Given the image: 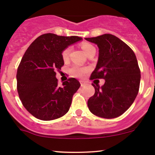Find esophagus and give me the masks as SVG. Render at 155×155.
Returning a JSON list of instances; mask_svg holds the SVG:
<instances>
[{"label": "esophagus", "instance_id": "esophagus-1", "mask_svg": "<svg viewBox=\"0 0 155 155\" xmlns=\"http://www.w3.org/2000/svg\"><path fill=\"white\" fill-rule=\"evenodd\" d=\"M80 84H81V86H82V87L86 85V82H84V81H80Z\"/></svg>", "mask_w": 155, "mask_h": 155}]
</instances>
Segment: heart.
I'll return each instance as SVG.
<instances>
[{"label": "heart", "mask_w": 155, "mask_h": 155, "mask_svg": "<svg viewBox=\"0 0 155 155\" xmlns=\"http://www.w3.org/2000/svg\"><path fill=\"white\" fill-rule=\"evenodd\" d=\"M82 48L83 49V51H85V54H87L91 49L92 48H94L92 45L89 44V43H83L82 45ZM70 48H68L65 50H64V51L62 52V58H63L64 60H66V59L68 58L69 53H70ZM87 71V69L85 68H82V67L79 66V65H74L73 66V68L71 69V72L73 73V76H76V77H82L84 76V75L86 73Z\"/></svg>", "instance_id": "1"}]
</instances>
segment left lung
<instances>
[{"mask_svg":"<svg viewBox=\"0 0 155 155\" xmlns=\"http://www.w3.org/2000/svg\"><path fill=\"white\" fill-rule=\"evenodd\" d=\"M85 40L99 48L97 64L91 79L105 80L102 86L92 84L95 93L87 101V107L98 117L117 118L129 109L138 94L141 75L137 57L125 43L112 34Z\"/></svg>","mask_w":155,"mask_h":155,"instance_id":"obj_1","label":"left lung"}]
</instances>
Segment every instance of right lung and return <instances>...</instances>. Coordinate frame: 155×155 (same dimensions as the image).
<instances>
[{"label":"right lung","instance_id":"add662e5","mask_svg":"<svg viewBox=\"0 0 155 155\" xmlns=\"http://www.w3.org/2000/svg\"><path fill=\"white\" fill-rule=\"evenodd\" d=\"M82 37L45 34L26 50L16 74L17 91L23 106L35 118L51 121L64 115L80 87L75 78L58 85L56 70L64 64L62 52Z\"/></svg>","mask_w":155,"mask_h":155}]
</instances>
